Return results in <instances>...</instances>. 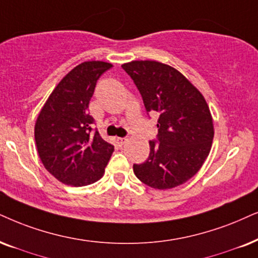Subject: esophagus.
Segmentation results:
<instances>
[{
    "label": "esophagus",
    "mask_w": 258,
    "mask_h": 258,
    "mask_svg": "<svg viewBox=\"0 0 258 258\" xmlns=\"http://www.w3.org/2000/svg\"><path fill=\"white\" fill-rule=\"evenodd\" d=\"M126 140H127V138H118L116 139V142H118L119 145H123L126 143Z\"/></svg>",
    "instance_id": "34e87169"
}]
</instances>
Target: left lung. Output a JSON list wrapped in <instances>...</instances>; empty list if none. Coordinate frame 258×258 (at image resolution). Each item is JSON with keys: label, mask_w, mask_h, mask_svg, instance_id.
<instances>
[{"label": "left lung", "mask_w": 258, "mask_h": 258, "mask_svg": "<svg viewBox=\"0 0 258 258\" xmlns=\"http://www.w3.org/2000/svg\"><path fill=\"white\" fill-rule=\"evenodd\" d=\"M142 94L146 112H157L158 142L151 140L150 155L133 171L155 189L183 184L200 170L214 137L206 100L170 65L156 60H132L121 65Z\"/></svg>", "instance_id": "8db88e82"}]
</instances>
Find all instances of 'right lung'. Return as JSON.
<instances>
[{"mask_svg":"<svg viewBox=\"0 0 258 258\" xmlns=\"http://www.w3.org/2000/svg\"><path fill=\"white\" fill-rule=\"evenodd\" d=\"M113 65L84 61L68 73L42 106L34 126L38 155L61 183L83 187L105 174L114 146L93 132L89 101L97 80Z\"/></svg>","mask_w":258,"mask_h":258,"instance_id":"1","label":"right lung"}]
</instances>
